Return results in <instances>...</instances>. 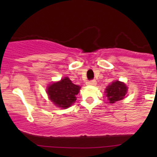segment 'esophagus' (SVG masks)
Wrapping results in <instances>:
<instances>
[{
    "instance_id": "esophagus-1",
    "label": "esophagus",
    "mask_w": 157,
    "mask_h": 157,
    "mask_svg": "<svg viewBox=\"0 0 157 157\" xmlns=\"http://www.w3.org/2000/svg\"><path fill=\"white\" fill-rule=\"evenodd\" d=\"M96 80H90V82H88V84L89 85H93V86H96Z\"/></svg>"
}]
</instances>
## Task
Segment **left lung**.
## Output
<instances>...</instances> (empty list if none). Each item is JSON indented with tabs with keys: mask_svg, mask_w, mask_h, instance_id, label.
Returning a JSON list of instances; mask_svg holds the SVG:
<instances>
[{
	"mask_svg": "<svg viewBox=\"0 0 157 157\" xmlns=\"http://www.w3.org/2000/svg\"><path fill=\"white\" fill-rule=\"evenodd\" d=\"M128 92V86L123 82L118 80L112 82L105 89V93L109 103H115L123 99Z\"/></svg>",
	"mask_w": 157,
	"mask_h": 157,
	"instance_id": "8db88e82",
	"label": "left lung"
}]
</instances>
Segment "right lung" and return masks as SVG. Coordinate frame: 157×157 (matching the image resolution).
I'll return each instance as SVG.
<instances>
[{
	"label": "right lung",
	"instance_id": "obj_1",
	"mask_svg": "<svg viewBox=\"0 0 157 157\" xmlns=\"http://www.w3.org/2000/svg\"><path fill=\"white\" fill-rule=\"evenodd\" d=\"M80 86L74 84L67 77L50 84L47 88L48 98L56 106L67 109L76 101Z\"/></svg>",
	"mask_w": 157,
	"mask_h": 157
}]
</instances>
